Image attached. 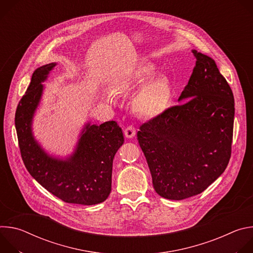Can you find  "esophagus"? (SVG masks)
<instances>
[{
  "label": "esophagus",
  "mask_w": 253,
  "mask_h": 253,
  "mask_svg": "<svg viewBox=\"0 0 253 253\" xmlns=\"http://www.w3.org/2000/svg\"><path fill=\"white\" fill-rule=\"evenodd\" d=\"M135 133H136V130H135V127L133 125H129L125 128L124 130V134L127 138H132L135 136Z\"/></svg>",
  "instance_id": "1"
}]
</instances>
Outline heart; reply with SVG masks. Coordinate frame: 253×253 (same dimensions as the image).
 Returning a JSON list of instances; mask_svg holds the SVG:
<instances>
[{"label":"heart","instance_id":"heart-1","mask_svg":"<svg viewBox=\"0 0 253 253\" xmlns=\"http://www.w3.org/2000/svg\"><path fill=\"white\" fill-rule=\"evenodd\" d=\"M150 67H144L141 71L142 77L151 74ZM170 84L167 78L159 77L144 88L136 98V108L145 115L153 116L160 113L170 99Z\"/></svg>","mask_w":253,"mask_h":253}]
</instances>
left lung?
Wrapping results in <instances>:
<instances>
[{"label": "left lung", "instance_id": "1", "mask_svg": "<svg viewBox=\"0 0 253 253\" xmlns=\"http://www.w3.org/2000/svg\"><path fill=\"white\" fill-rule=\"evenodd\" d=\"M195 67L178 101L140 126L139 145L155 191L182 200L203 192L231 156L234 97L214 60L192 51Z\"/></svg>", "mask_w": 253, "mask_h": 253}]
</instances>
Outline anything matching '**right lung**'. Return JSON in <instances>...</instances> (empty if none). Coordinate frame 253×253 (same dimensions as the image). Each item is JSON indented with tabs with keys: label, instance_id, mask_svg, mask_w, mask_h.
I'll return each mask as SVG.
<instances>
[{
	"label": "right lung",
	"instance_id": "1",
	"mask_svg": "<svg viewBox=\"0 0 253 253\" xmlns=\"http://www.w3.org/2000/svg\"><path fill=\"white\" fill-rule=\"evenodd\" d=\"M55 63L36 70L20 100L15 125L22 160L31 176L50 193L64 202L94 205L105 201L111 192L112 166L117 150L124 142L121 127L115 121L100 126L88 124L76 152L68 160L52 158L34 140L32 118L38 107L43 85Z\"/></svg>",
	"mask_w": 253,
	"mask_h": 253
}]
</instances>
